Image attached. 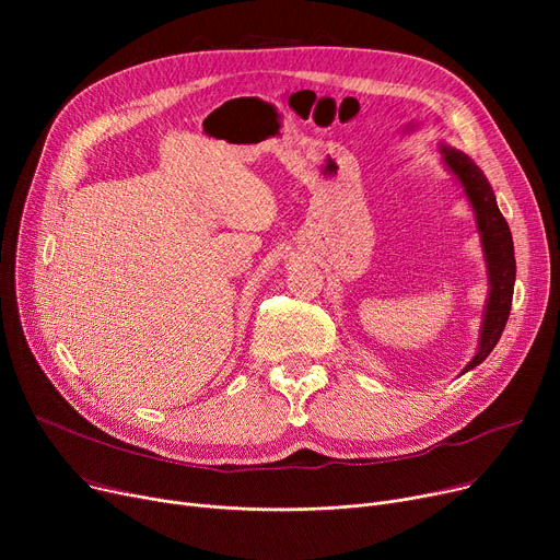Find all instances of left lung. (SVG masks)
I'll list each match as a JSON object with an SVG mask.
<instances>
[{
	"instance_id": "obj_1",
	"label": "left lung",
	"mask_w": 560,
	"mask_h": 560,
	"mask_svg": "<svg viewBox=\"0 0 560 560\" xmlns=\"http://www.w3.org/2000/svg\"><path fill=\"white\" fill-rule=\"evenodd\" d=\"M440 159L445 167L454 174V179L460 184L463 195L475 213V224L481 241V252L486 260V275H488V300L483 306L481 329H479V347L475 351L472 361H469L460 374L475 370L479 363L488 359L494 345L502 338V331L511 315L513 302V285H515V249H513V235L509 222L499 211L494 192L486 179L481 167L463 154L456 147L445 142H438Z\"/></svg>"
}]
</instances>
